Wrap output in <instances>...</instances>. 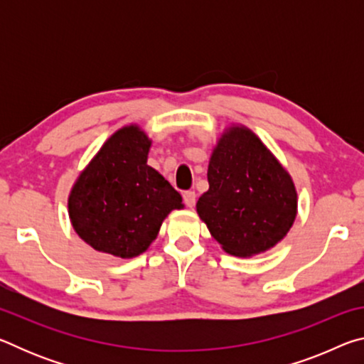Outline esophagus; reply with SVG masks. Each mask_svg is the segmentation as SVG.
<instances>
[{"mask_svg":"<svg viewBox=\"0 0 364 364\" xmlns=\"http://www.w3.org/2000/svg\"><path fill=\"white\" fill-rule=\"evenodd\" d=\"M183 200L188 207L193 208L196 205V193H194V191H186V193L183 194Z\"/></svg>","mask_w":364,"mask_h":364,"instance_id":"esophagus-1","label":"esophagus"}]
</instances>
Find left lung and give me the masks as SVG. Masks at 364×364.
<instances>
[{"mask_svg":"<svg viewBox=\"0 0 364 364\" xmlns=\"http://www.w3.org/2000/svg\"><path fill=\"white\" fill-rule=\"evenodd\" d=\"M197 213L228 254L250 257L278 244L295 220L292 180L254 133L230 128L208 164Z\"/></svg>","mask_w":364,"mask_h":364,"instance_id":"8db88e82","label":"left lung"}]
</instances>
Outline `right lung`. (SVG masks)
I'll return each mask as SVG.
<instances>
[{"label": "right lung", "mask_w": 364, "mask_h": 364, "mask_svg": "<svg viewBox=\"0 0 364 364\" xmlns=\"http://www.w3.org/2000/svg\"><path fill=\"white\" fill-rule=\"evenodd\" d=\"M151 141L138 127L112 134L73 186V230L91 247L132 258L149 247L164 218L183 207L178 191L147 165Z\"/></svg>", "instance_id": "right-lung-1"}]
</instances>
